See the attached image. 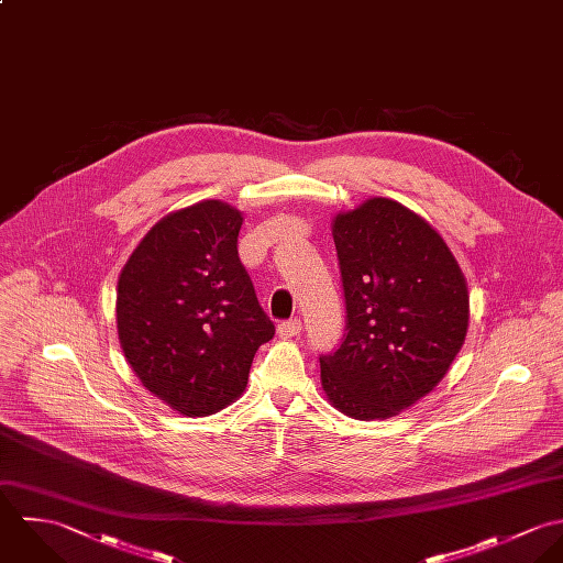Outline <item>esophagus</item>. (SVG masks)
I'll return each instance as SVG.
<instances>
[{
  "mask_svg": "<svg viewBox=\"0 0 563 563\" xmlns=\"http://www.w3.org/2000/svg\"><path fill=\"white\" fill-rule=\"evenodd\" d=\"M278 335L280 338H296V335H300V331H302V322L298 320V318H294V320H283V322H278Z\"/></svg>",
  "mask_w": 563,
  "mask_h": 563,
  "instance_id": "34e87169",
  "label": "esophagus"
}]
</instances>
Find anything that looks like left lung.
I'll list each match as a JSON object with an SVG mask.
<instances>
[{
    "mask_svg": "<svg viewBox=\"0 0 563 563\" xmlns=\"http://www.w3.org/2000/svg\"><path fill=\"white\" fill-rule=\"evenodd\" d=\"M345 333L320 354L341 413L391 418L449 372L467 333L470 296L444 239L407 207L372 198L333 222Z\"/></svg>",
    "mask_w": 563,
    "mask_h": 563,
    "instance_id": "obj_1",
    "label": "left lung"
}]
</instances>
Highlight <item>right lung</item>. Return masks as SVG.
<instances>
[{
  "instance_id": "add662e5",
  "label": "right lung",
  "mask_w": 563,
  "mask_h": 563,
  "mask_svg": "<svg viewBox=\"0 0 563 563\" xmlns=\"http://www.w3.org/2000/svg\"><path fill=\"white\" fill-rule=\"evenodd\" d=\"M241 213L205 200L169 213L136 245L117 285V331L143 387L200 418L247 385L274 322L239 258Z\"/></svg>"
}]
</instances>
